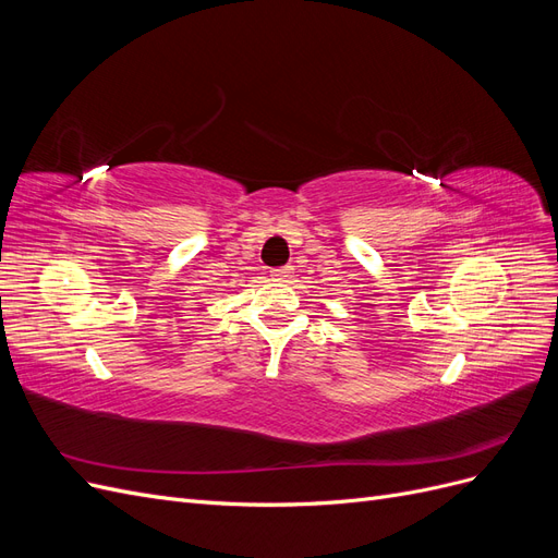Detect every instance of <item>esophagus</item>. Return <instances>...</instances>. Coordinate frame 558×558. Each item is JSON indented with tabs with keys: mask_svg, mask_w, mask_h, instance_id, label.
I'll return each instance as SVG.
<instances>
[{
	"mask_svg": "<svg viewBox=\"0 0 558 558\" xmlns=\"http://www.w3.org/2000/svg\"><path fill=\"white\" fill-rule=\"evenodd\" d=\"M272 277H275V281H289L293 277V267H279V269H275Z\"/></svg>",
	"mask_w": 558,
	"mask_h": 558,
	"instance_id": "34e87169",
	"label": "esophagus"
}]
</instances>
